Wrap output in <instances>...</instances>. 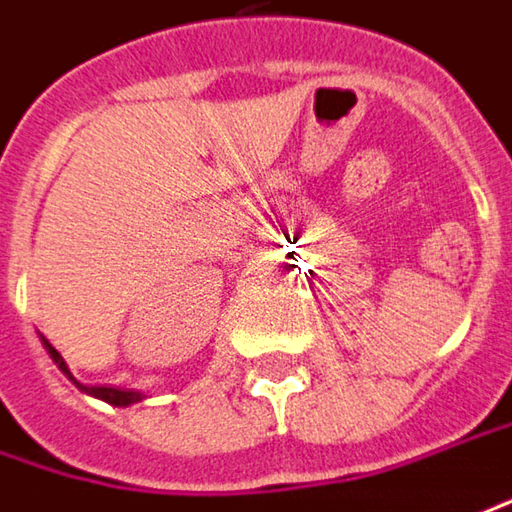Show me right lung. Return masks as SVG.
<instances>
[{"instance_id": "add662e5", "label": "right lung", "mask_w": 512, "mask_h": 512, "mask_svg": "<svg viewBox=\"0 0 512 512\" xmlns=\"http://www.w3.org/2000/svg\"><path fill=\"white\" fill-rule=\"evenodd\" d=\"M42 344H45V349H48V355L54 358L56 367L62 369V372H65V375H68V378H71V381H74V384H77V387L82 389V392H88V395H97V398H102V401H108V404H114V407H128V404H137V401H143V395H140V392H134V389L85 387V384H79L77 378L71 375V369H68V364H65V358H62V355H59V352H56V349H54V344H51L48 338H42Z\"/></svg>"}]
</instances>
